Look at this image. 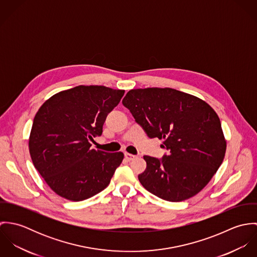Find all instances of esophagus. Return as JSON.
I'll list each match as a JSON object with an SVG mask.
<instances>
[{
	"label": "esophagus",
	"mask_w": 257,
	"mask_h": 257,
	"mask_svg": "<svg viewBox=\"0 0 257 257\" xmlns=\"http://www.w3.org/2000/svg\"><path fill=\"white\" fill-rule=\"evenodd\" d=\"M124 157H125V159H126L127 161H132V160H134V159L137 158L136 155L131 154V153H124Z\"/></svg>",
	"instance_id": "esophagus-1"
}]
</instances>
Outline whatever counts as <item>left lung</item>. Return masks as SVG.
<instances>
[{
  "label": "left lung",
  "instance_id": "left-lung-1",
  "mask_svg": "<svg viewBox=\"0 0 257 257\" xmlns=\"http://www.w3.org/2000/svg\"><path fill=\"white\" fill-rule=\"evenodd\" d=\"M150 139L164 140L162 158L145 155L139 175L151 194L181 202L198 194L222 163L226 143L220 118L203 100L171 88L134 89L122 100Z\"/></svg>",
  "mask_w": 257,
  "mask_h": 257
}]
</instances>
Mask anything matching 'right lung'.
Listing matches in <instances>:
<instances>
[{
  "label": "right lung",
  "mask_w": 257,
  "mask_h": 257,
  "mask_svg": "<svg viewBox=\"0 0 257 257\" xmlns=\"http://www.w3.org/2000/svg\"><path fill=\"white\" fill-rule=\"evenodd\" d=\"M123 90L77 86L48 99L37 112L30 136L35 167L59 196L79 202L103 191L123 159L122 152L91 148Z\"/></svg>",
  "instance_id": "1"
}]
</instances>
